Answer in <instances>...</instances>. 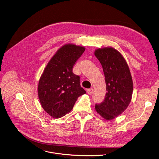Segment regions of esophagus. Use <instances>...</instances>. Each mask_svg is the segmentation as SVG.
I'll use <instances>...</instances> for the list:
<instances>
[{"instance_id": "34e87169", "label": "esophagus", "mask_w": 159, "mask_h": 159, "mask_svg": "<svg viewBox=\"0 0 159 159\" xmlns=\"http://www.w3.org/2000/svg\"><path fill=\"white\" fill-rule=\"evenodd\" d=\"M86 92H87V93H88V94L89 95H92V93H93V90L92 89H88L87 90H86Z\"/></svg>"}]
</instances>
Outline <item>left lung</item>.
Masks as SVG:
<instances>
[{
  "label": "left lung",
  "mask_w": 159,
  "mask_h": 159,
  "mask_svg": "<svg viewBox=\"0 0 159 159\" xmlns=\"http://www.w3.org/2000/svg\"><path fill=\"white\" fill-rule=\"evenodd\" d=\"M94 54L102 64L107 90L104 100L95 105V110L103 119L111 120L128 107L133 90L132 77L125 59L114 48H99Z\"/></svg>",
  "instance_id": "1"
}]
</instances>
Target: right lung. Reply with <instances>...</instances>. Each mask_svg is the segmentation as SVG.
Masks as SVG:
<instances>
[{
  "mask_svg": "<svg viewBox=\"0 0 159 159\" xmlns=\"http://www.w3.org/2000/svg\"><path fill=\"white\" fill-rule=\"evenodd\" d=\"M85 48L73 43L62 46L46 66L38 85L42 108L53 118H60L73 108L78 98L86 93L80 76L73 73Z\"/></svg>",
  "mask_w": 159,
  "mask_h": 159,
  "instance_id": "right-lung-1",
  "label": "right lung"
}]
</instances>
